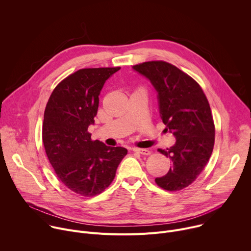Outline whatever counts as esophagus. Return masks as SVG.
Listing matches in <instances>:
<instances>
[{
    "label": "esophagus",
    "instance_id": "1",
    "mask_svg": "<svg viewBox=\"0 0 251 251\" xmlns=\"http://www.w3.org/2000/svg\"><path fill=\"white\" fill-rule=\"evenodd\" d=\"M132 151H135V152L141 153V154H145V155H149V154L151 153V151L150 150H148V149H137V148H133Z\"/></svg>",
    "mask_w": 251,
    "mask_h": 251
}]
</instances>
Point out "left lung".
<instances>
[{"mask_svg": "<svg viewBox=\"0 0 251 251\" xmlns=\"http://www.w3.org/2000/svg\"><path fill=\"white\" fill-rule=\"evenodd\" d=\"M147 77L157 93L159 116L176 144L159 152L172 159V168L155 182L165 190H180L203 171L213 150L214 124L208 100L199 83L165 62L132 67Z\"/></svg>", "mask_w": 251, "mask_h": 251, "instance_id": "left-lung-1", "label": "left lung"}]
</instances>
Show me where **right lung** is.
Here are the masks:
<instances>
[{"mask_svg":"<svg viewBox=\"0 0 251 251\" xmlns=\"http://www.w3.org/2000/svg\"><path fill=\"white\" fill-rule=\"evenodd\" d=\"M120 69L78 70L59 83L45 109L43 143L48 158L60 180L82 197L103 191L127 153L125 148L93 142L88 131L95 124L104 82Z\"/></svg>","mask_w":251,"mask_h":251,"instance_id":"1","label":"right lung"}]
</instances>
